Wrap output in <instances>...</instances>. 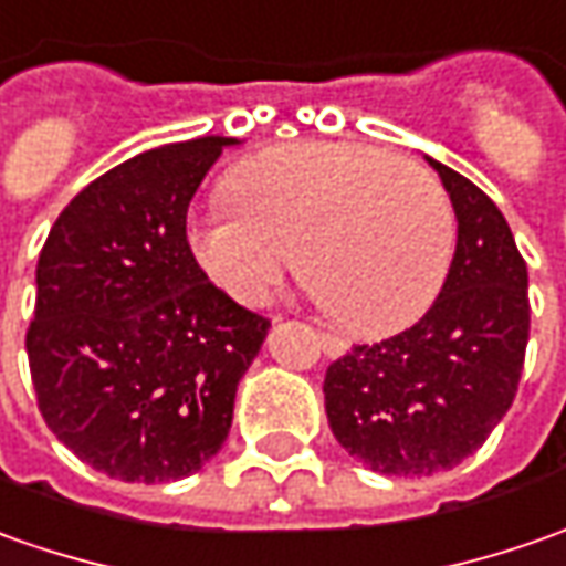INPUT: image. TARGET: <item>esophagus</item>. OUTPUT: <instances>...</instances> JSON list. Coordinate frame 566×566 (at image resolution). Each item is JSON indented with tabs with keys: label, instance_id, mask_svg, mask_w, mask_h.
<instances>
[{
	"label": "esophagus",
	"instance_id": "obj_1",
	"mask_svg": "<svg viewBox=\"0 0 566 566\" xmlns=\"http://www.w3.org/2000/svg\"><path fill=\"white\" fill-rule=\"evenodd\" d=\"M317 339H321V348L327 352L329 358H339V355H345V348H348L343 339H336V336H329V333H317Z\"/></svg>",
	"mask_w": 566,
	"mask_h": 566
}]
</instances>
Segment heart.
<instances>
[{
	"label": "heart",
	"instance_id": "obj_1",
	"mask_svg": "<svg viewBox=\"0 0 566 566\" xmlns=\"http://www.w3.org/2000/svg\"><path fill=\"white\" fill-rule=\"evenodd\" d=\"M237 202L186 214L202 274L239 305H261L295 249L327 314L352 336L415 324L446 283L454 214L427 168L361 143L305 139L258 151L230 174Z\"/></svg>",
	"mask_w": 566,
	"mask_h": 566
}]
</instances>
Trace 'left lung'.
I'll return each instance as SVG.
<instances>
[{
	"mask_svg": "<svg viewBox=\"0 0 566 566\" xmlns=\"http://www.w3.org/2000/svg\"><path fill=\"white\" fill-rule=\"evenodd\" d=\"M458 242L442 292L415 327L355 345L324 380L329 430L382 476H430L470 458L507 415L530 339L526 264L480 186L427 155Z\"/></svg>",
	"mask_w": 566,
	"mask_h": 566,
	"instance_id": "left-lung-1",
	"label": "left lung"
}]
</instances>
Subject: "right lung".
I'll use <instances>...</instances> for the list:
<instances>
[{"instance_id":"1","label":"right lung","mask_w":566,"mask_h":566,"mask_svg":"<svg viewBox=\"0 0 566 566\" xmlns=\"http://www.w3.org/2000/svg\"><path fill=\"white\" fill-rule=\"evenodd\" d=\"M233 136L139 151L80 189L36 264L27 358L45 427L124 483H170L227 442L271 321L221 292L186 211Z\"/></svg>"}]
</instances>
